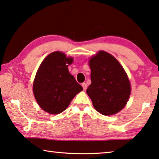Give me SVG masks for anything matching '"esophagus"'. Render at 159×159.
<instances>
[{
    "instance_id": "1",
    "label": "esophagus",
    "mask_w": 159,
    "mask_h": 159,
    "mask_svg": "<svg viewBox=\"0 0 159 159\" xmlns=\"http://www.w3.org/2000/svg\"><path fill=\"white\" fill-rule=\"evenodd\" d=\"M82 87H83V89H84V90H85L87 89V84L84 83V84H82Z\"/></svg>"
}]
</instances>
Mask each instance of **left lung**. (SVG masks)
I'll return each mask as SVG.
<instances>
[{
  "mask_svg": "<svg viewBox=\"0 0 159 159\" xmlns=\"http://www.w3.org/2000/svg\"><path fill=\"white\" fill-rule=\"evenodd\" d=\"M91 84L86 93L98 112L112 115L127 104L131 93L129 80L123 67L109 53L99 51L89 60Z\"/></svg>",
  "mask_w": 159,
  "mask_h": 159,
  "instance_id": "obj_1",
  "label": "left lung"
}]
</instances>
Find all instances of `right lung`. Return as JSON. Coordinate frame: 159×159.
Masks as SVG:
<instances>
[{"mask_svg":"<svg viewBox=\"0 0 159 159\" xmlns=\"http://www.w3.org/2000/svg\"><path fill=\"white\" fill-rule=\"evenodd\" d=\"M73 61L64 53L54 52L45 58L37 70L33 93L39 107L49 114L64 111L75 95L83 90L68 69Z\"/></svg>","mask_w":159,"mask_h":159,"instance_id":"add662e5","label":"right lung"}]
</instances>
